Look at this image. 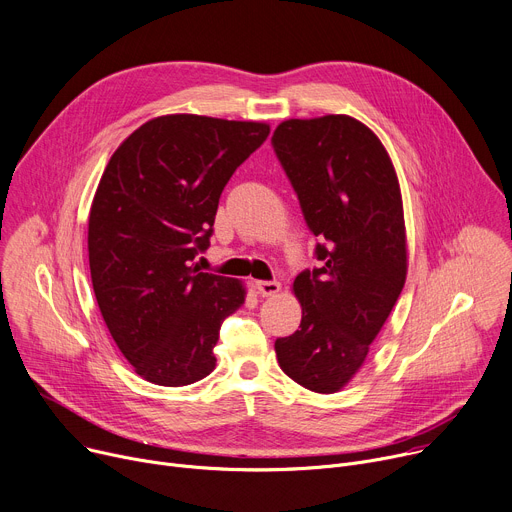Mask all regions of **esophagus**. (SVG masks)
I'll return each mask as SVG.
<instances>
[{"mask_svg": "<svg viewBox=\"0 0 512 512\" xmlns=\"http://www.w3.org/2000/svg\"><path fill=\"white\" fill-rule=\"evenodd\" d=\"M255 288L263 298H269L282 290V284L280 282H255Z\"/></svg>", "mask_w": 512, "mask_h": 512, "instance_id": "1", "label": "esophagus"}]
</instances>
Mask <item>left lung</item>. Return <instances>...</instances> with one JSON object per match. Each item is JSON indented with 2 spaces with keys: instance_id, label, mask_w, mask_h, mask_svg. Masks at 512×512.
Returning a JSON list of instances; mask_svg holds the SVG:
<instances>
[{
  "instance_id": "left-lung-1",
  "label": "left lung",
  "mask_w": 512,
  "mask_h": 512,
  "mask_svg": "<svg viewBox=\"0 0 512 512\" xmlns=\"http://www.w3.org/2000/svg\"><path fill=\"white\" fill-rule=\"evenodd\" d=\"M271 143L310 230L327 241L316 245L322 265L292 284L302 320L275 341L277 363L300 386L335 394L365 363L406 282L398 175L378 134L347 114L284 120Z\"/></svg>"
}]
</instances>
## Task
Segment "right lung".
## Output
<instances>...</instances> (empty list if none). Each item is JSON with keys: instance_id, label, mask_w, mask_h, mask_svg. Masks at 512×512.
Listing matches in <instances>:
<instances>
[{"instance_id": "obj_1", "label": "right lung", "mask_w": 512, "mask_h": 512, "mask_svg": "<svg viewBox=\"0 0 512 512\" xmlns=\"http://www.w3.org/2000/svg\"><path fill=\"white\" fill-rule=\"evenodd\" d=\"M267 134V122L165 114L126 136L102 173L87 226L91 284L112 339L151 384L188 386L216 367L218 331L247 288L194 259L224 185Z\"/></svg>"}]
</instances>
